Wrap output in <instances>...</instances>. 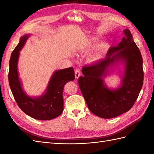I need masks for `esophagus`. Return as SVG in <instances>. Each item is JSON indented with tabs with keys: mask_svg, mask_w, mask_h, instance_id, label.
I'll return each instance as SVG.
<instances>
[{
	"mask_svg": "<svg viewBox=\"0 0 154 154\" xmlns=\"http://www.w3.org/2000/svg\"><path fill=\"white\" fill-rule=\"evenodd\" d=\"M75 78H76V79H78V78H79V77H80V75H81V71H80V69H76L75 70Z\"/></svg>",
	"mask_w": 154,
	"mask_h": 154,
	"instance_id": "1",
	"label": "esophagus"
}]
</instances>
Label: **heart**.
I'll return each mask as SVG.
<instances>
[{
    "instance_id": "obj_1",
    "label": "heart",
    "mask_w": 154,
    "mask_h": 154,
    "mask_svg": "<svg viewBox=\"0 0 154 154\" xmlns=\"http://www.w3.org/2000/svg\"><path fill=\"white\" fill-rule=\"evenodd\" d=\"M99 40L98 38H93L91 40V44H95ZM109 48V44L107 42H101L97 45L95 50L90 55L89 57V60L91 62L99 60V59L102 57L104 54L106 53L108 49Z\"/></svg>"
}]
</instances>
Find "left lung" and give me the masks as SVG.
Returning a JSON list of instances; mask_svg holds the SVG:
<instances>
[{"label": "left lung", "instance_id": "left-lung-1", "mask_svg": "<svg viewBox=\"0 0 154 154\" xmlns=\"http://www.w3.org/2000/svg\"><path fill=\"white\" fill-rule=\"evenodd\" d=\"M116 47L110 48L105 58L82 69L83 77L78 83L90 111L103 119H112L128 111L134 104L143 82V61L141 53L128 29ZM125 65L121 85L109 90L103 78L115 63Z\"/></svg>", "mask_w": 154, "mask_h": 154}]
</instances>
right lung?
I'll return each instance as SVG.
<instances>
[{"mask_svg": "<svg viewBox=\"0 0 154 154\" xmlns=\"http://www.w3.org/2000/svg\"><path fill=\"white\" fill-rule=\"evenodd\" d=\"M29 36L30 34L21 37L11 54L9 61V85L16 103L25 114L37 120H51L63 112V87L69 81L75 79L74 70L73 67H69L55 71L44 94L35 98L27 95L19 79L18 61L20 51Z\"/></svg>", "mask_w": 154, "mask_h": 154, "instance_id": "add662e5", "label": "right lung"}]
</instances>
